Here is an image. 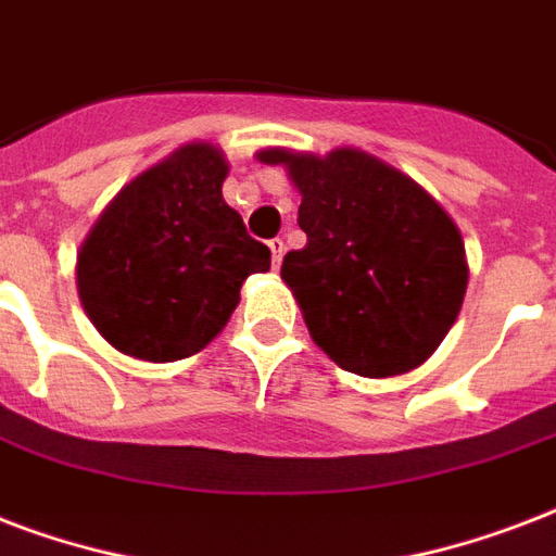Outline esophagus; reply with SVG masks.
<instances>
[{
    "mask_svg": "<svg viewBox=\"0 0 556 556\" xmlns=\"http://www.w3.org/2000/svg\"><path fill=\"white\" fill-rule=\"evenodd\" d=\"M268 248H270V262H274V268H279V265H282V256H286V242H282V239H270Z\"/></svg>",
    "mask_w": 556,
    "mask_h": 556,
    "instance_id": "obj_1",
    "label": "esophagus"
}]
</instances>
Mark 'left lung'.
Instances as JSON below:
<instances>
[{
  "instance_id": "obj_1",
  "label": "left lung",
  "mask_w": 556,
  "mask_h": 556,
  "mask_svg": "<svg viewBox=\"0 0 556 556\" xmlns=\"http://www.w3.org/2000/svg\"><path fill=\"white\" fill-rule=\"evenodd\" d=\"M303 195V251L286 253L308 334L340 369L392 378L427 361L453 329L467 291L465 242L415 178L355 147L317 155L268 147Z\"/></svg>"
}]
</instances>
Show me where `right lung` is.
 I'll use <instances>...</instances> for the list:
<instances>
[{
  "mask_svg": "<svg viewBox=\"0 0 556 556\" xmlns=\"http://www.w3.org/2000/svg\"><path fill=\"white\" fill-rule=\"evenodd\" d=\"M227 159L192 141L143 169L109 201L77 253V296L121 355L173 364L207 346L270 251L222 199Z\"/></svg>",
  "mask_w": 556,
  "mask_h": 556,
  "instance_id": "add662e5",
  "label": "right lung"
}]
</instances>
